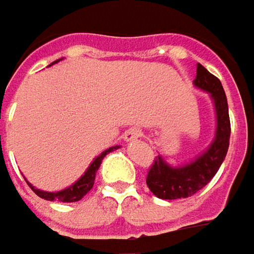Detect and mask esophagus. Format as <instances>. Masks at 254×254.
<instances>
[{
	"label": "esophagus",
	"instance_id": "1",
	"mask_svg": "<svg viewBox=\"0 0 254 254\" xmlns=\"http://www.w3.org/2000/svg\"><path fill=\"white\" fill-rule=\"evenodd\" d=\"M142 136V132H141V129L139 127H130V129H127V132H125V141H135V139H138V138H141Z\"/></svg>",
	"mask_w": 254,
	"mask_h": 254
}]
</instances>
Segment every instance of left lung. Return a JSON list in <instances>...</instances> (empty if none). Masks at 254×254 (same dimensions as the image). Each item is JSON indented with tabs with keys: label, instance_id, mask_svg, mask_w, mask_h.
I'll return each instance as SVG.
<instances>
[{
	"label": "left lung",
	"instance_id": "8db88e82",
	"mask_svg": "<svg viewBox=\"0 0 254 254\" xmlns=\"http://www.w3.org/2000/svg\"><path fill=\"white\" fill-rule=\"evenodd\" d=\"M195 85L209 91L214 99L218 122L215 139L208 151L197 157L195 161L177 169L170 167L160 155L154 158L147 174V185L151 192L160 199H180L195 195L211 182L228 151L231 125L228 103L221 81L205 66L197 64Z\"/></svg>",
	"mask_w": 254,
	"mask_h": 254
}]
</instances>
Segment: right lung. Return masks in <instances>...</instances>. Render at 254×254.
I'll return each mask as SVG.
<instances>
[{"instance_id": "add662e5", "label": "right lung", "mask_w": 254, "mask_h": 254, "mask_svg": "<svg viewBox=\"0 0 254 254\" xmlns=\"http://www.w3.org/2000/svg\"><path fill=\"white\" fill-rule=\"evenodd\" d=\"M116 148H119V147H112V148H109V150L103 151V152L91 163V166L88 167V170L84 173V176L81 177L78 182H75L71 188H66V189L61 190V192H43V190L35 189L30 183H29V186L32 188V190L35 192L36 195L43 197V199H46V200L77 202V200L82 199V196L87 195V193L91 190V188H93V185H94L96 173H97V170H99V167H100V164H102V160L106 157V154H109L110 151L116 150Z\"/></svg>"}]
</instances>
